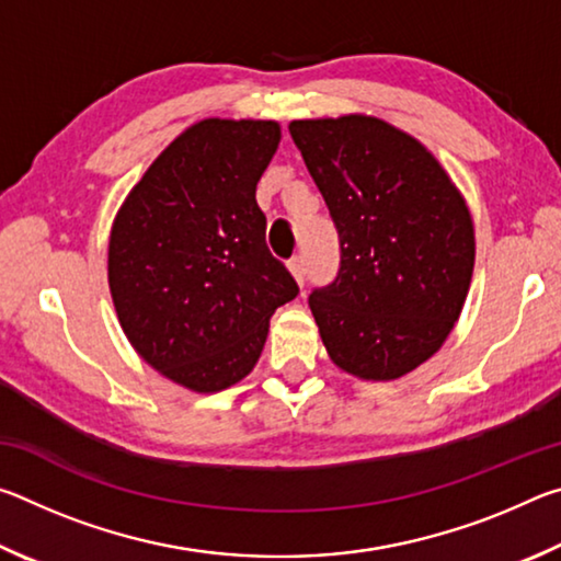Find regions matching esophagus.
Segmentation results:
<instances>
[{"label":"esophagus","instance_id":"obj_1","mask_svg":"<svg viewBox=\"0 0 561 561\" xmlns=\"http://www.w3.org/2000/svg\"><path fill=\"white\" fill-rule=\"evenodd\" d=\"M287 267H289V272H291V277L297 279V284L301 287L304 279H307V267H304V260H301V257H291Z\"/></svg>","mask_w":561,"mask_h":561}]
</instances>
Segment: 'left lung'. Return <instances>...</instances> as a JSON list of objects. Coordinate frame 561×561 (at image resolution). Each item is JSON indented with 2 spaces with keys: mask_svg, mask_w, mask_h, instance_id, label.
Returning <instances> with one entry per match:
<instances>
[{
  "mask_svg": "<svg viewBox=\"0 0 561 561\" xmlns=\"http://www.w3.org/2000/svg\"><path fill=\"white\" fill-rule=\"evenodd\" d=\"M289 133L341 242L336 279L309 297L329 358L364 381L411 374L443 346L468 297L465 197L421 140L381 118L291 121Z\"/></svg>",
  "mask_w": 561,
  "mask_h": 561,
  "instance_id": "obj_1",
  "label": "left lung"
}]
</instances>
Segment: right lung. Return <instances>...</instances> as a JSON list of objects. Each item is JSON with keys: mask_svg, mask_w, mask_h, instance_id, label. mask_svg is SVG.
Instances as JSON below:
<instances>
[{"mask_svg": "<svg viewBox=\"0 0 561 561\" xmlns=\"http://www.w3.org/2000/svg\"><path fill=\"white\" fill-rule=\"evenodd\" d=\"M279 138L277 121L193 123L111 227L108 287L123 334L148 366L195 393L242 381L272 314L299 294L267 250L254 197Z\"/></svg>", "mask_w": 561, "mask_h": 561, "instance_id": "1", "label": "right lung"}]
</instances>
